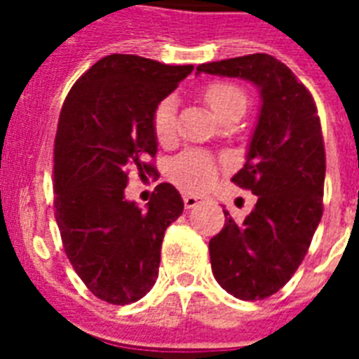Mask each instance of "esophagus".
<instances>
[{"label": "esophagus", "instance_id": "34e87169", "mask_svg": "<svg viewBox=\"0 0 359 359\" xmlns=\"http://www.w3.org/2000/svg\"><path fill=\"white\" fill-rule=\"evenodd\" d=\"M182 199H184L186 208H194L196 205H199V203H201V197L191 196V194H184V196H182Z\"/></svg>", "mask_w": 359, "mask_h": 359}]
</instances>
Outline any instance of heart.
Masks as SVG:
<instances>
[{
  "label": "heart",
  "mask_w": 359,
  "mask_h": 359,
  "mask_svg": "<svg viewBox=\"0 0 359 359\" xmlns=\"http://www.w3.org/2000/svg\"><path fill=\"white\" fill-rule=\"evenodd\" d=\"M203 98L218 119L236 109H244L248 98L238 86L214 81L205 87ZM152 130L160 143H169L177 135V100L163 98L152 114ZM169 179L186 191H203L212 184L218 175V163L203 151H184L175 156L168 165Z\"/></svg>",
  "instance_id": "b5f03b06"
}]
</instances>
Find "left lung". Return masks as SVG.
I'll return each instance as SVG.
<instances>
[{
	"label": "left lung",
	"mask_w": 359,
	"mask_h": 359,
	"mask_svg": "<svg viewBox=\"0 0 359 359\" xmlns=\"http://www.w3.org/2000/svg\"><path fill=\"white\" fill-rule=\"evenodd\" d=\"M197 72L242 78L261 93L244 168L231 179L257 196L255 208L242 224L224 210V229L208 250L214 278L229 294L262 300L292 278L323 218L326 154L317 106L268 53L199 65Z\"/></svg>",
	"instance_id": "8db88e82"
}]
</instances>
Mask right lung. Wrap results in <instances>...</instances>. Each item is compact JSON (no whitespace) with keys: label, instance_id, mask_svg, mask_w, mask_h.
<instances>
[{"label":"right lung","instance_id":"add662e5","mask_svg":"<svg viewBox=\"0 0 359 359\" xmlns=\"http://www.w3.org/2000/svg\"><path fill=\"white\" fill-rule=\"evenodd\" d=\"M194 65H163L111 53L70 89L53 147L55 222L65 253L100 300L132 304L156 283L163 233L184 208L175 186L162 182L141 210L124 197L128 171L147 163L158 141L152 114Z\"/></svg>","mask_w":359,"mask_h":359}]
</instances>
